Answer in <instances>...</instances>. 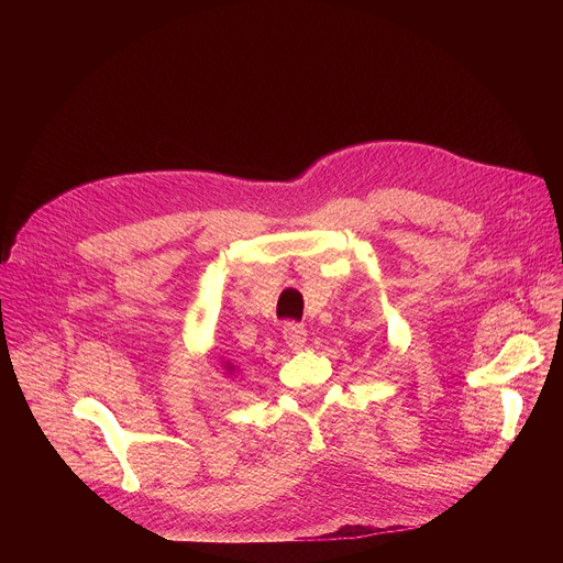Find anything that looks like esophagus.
I'll return each instance as SVG.
<instances>
[{
  "label": "esophagus",
  "mask_w": 563,
  "mask_h": 563,
  "mask_svg": "<svg viewBox=\"0 0 563 563\" xmlns=\"http://www.w3.org/2000/svg\"><path fill=\"white\" fill-rule=\"evenodd\" d=\"M283 339H285L287 347L294 350V352H298V350H302V347L307 345V332H305V328L298 325V323H287V325L283 328Z\"/></svg>",
  "instance_id": "esophagus-1"
}]
</instances>
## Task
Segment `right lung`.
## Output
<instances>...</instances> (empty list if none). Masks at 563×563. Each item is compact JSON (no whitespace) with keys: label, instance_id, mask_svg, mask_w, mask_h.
I'll use <instances>...</instances> for the list:
<instances>
[{"label":"right lung","instance_id":"right-lung-1","mask_svg":"<svg viewBox=\"0 0 563 563\" xmlns=\"http://www.w3.org/2000/svg\"><path fill=\"white\" fill-rule=\"evenodd\" d=\"M222 369H224L227 374H235V372H238V367H235L231 361H222Z\"/></svg>","mask_w":563,"mask_h":563}]
</instances>
